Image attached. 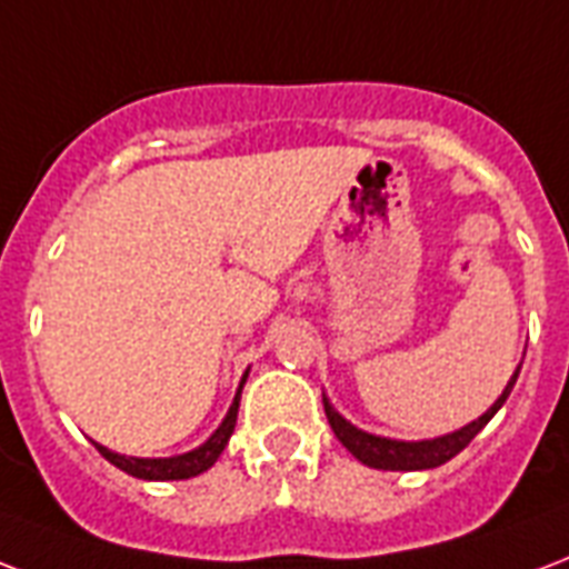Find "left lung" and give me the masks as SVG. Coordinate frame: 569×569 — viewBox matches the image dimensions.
<instances>
[{
	"label": "left lung",
	"mask_w": 569,
	"mask_h": 569,
	"mask_svg": "<svg viewBox=\"0 0 569 569\" xmlns=\"http://www.w3.org/2000/svg\"><path fill=\"white\" fill-rule=\"evenodd\" d=\"M516 379H519V367H516L513 379L507 381L505 393L492 402V409L487 415H480L477 420H471L468 427L450 432V436H441V439H429V441H393V439H381V436H370L363 429L352 427L349 420H342L337 411L331 409V402L325 400V415H328V423H331L333 436L342 441V448L349 450L355 459H361L363 466L381 468V471H423V468H439L445 466L448 459H453L462 448L471 445L480 429L487 427L492 415H496L505 400L510 397Z\"/></svg>",
	"instance_id": "obj_1"
}]
</instances>
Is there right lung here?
Segmentation results:
<instances>
[{
    "mask_svg": "<svg viewBox=\"0 0 569 569\" xmlns=\"http://www.w3.org/2000/svg\"><path fill=\"white\" fill-rule=\"evenodd\" d=\"M244 379H241V388H244ZM241 388H238L236 400L229 406V415L223 418V423L217 427V432L211 439L202 445V448L190 450V453H181V457H169V459H137V457H121V453H112V450L101 448V445H94V448L101 450V457L107 462H112L121 471H128L130 477H140V480H188V477L202 475L206 468H211L217 462V457L223 453L227 448L229 436H232V429H236L238 420V402H241Z\"/></svg>",
    "mask_w": 569,
    "mask_h": 569,
    "instance_id": "right-lung-1",
    "label": "right lung"
}]
</instances>
